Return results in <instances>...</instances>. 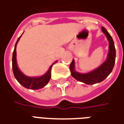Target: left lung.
Segmentation results:
<instances>
[{
  "instance_id": "8db88e82",
  "label": "left lung",
  "mask_w": 124,
  "mask_h": 124,
  "mask_svg": "<svg viewBox=\"0 0 124 124\" xmlns=\"http://www.w3.org/2000/svg\"><path fill=\"white\" fill-rule=\"evenodd\" d=\"M101 31L106 36L109 42V51L108 56L106 60L98 68L91 72L87 73H80L77 72L75 69V61L72 60V62L70 64V70L71 75L76 80L86 84H94L100 83L109 76L112 72L115 64L116 60V48H115L114 42L113 41L112 36L109 32L104 27H101Z\"/></svg>"
}]
</instances>
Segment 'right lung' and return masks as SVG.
I'll return each instance as SVG.
<instances>
[{"mask_svg":"<svg viewBox=\"0 0 124 124\" xmlns=\"http://www.w3.org/2000/svg\"><path fill=\"white\" fill-rule=\"evenodd\" d=\"M22 35L18 38L17 41L15 44L14 52L12 53V70H13L14 76L16 79V80L26 88L31 89V90H38V89L42 88L46 85H47V84L48 83V82L50 80L52 66L54 64L56 63L57 61L54 62L50 66L48 70L44 75L38 77H30L24 74L18 66L17 61H16V51L17 44Z\"/></svg>","mask_w":124,"mask_h":124,"instance_id":"add662e5","label":"right lung"}]
</instances>
